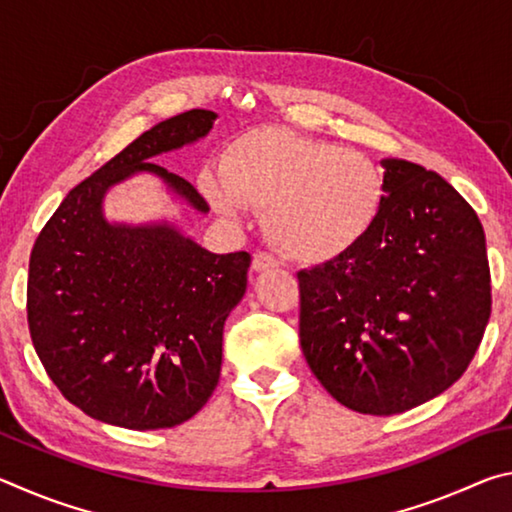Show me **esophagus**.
<instances>
[{
  "label": "esophagus",
  "mask_w": 512,
  "mask_h": 512,
  "mask_svg": "<svg viewBox=\"0 0 512 512\" xmlns=\"http://www.w3.org/2000/svg\"><path fill=\"white\" fill-rule=\"evenodd\" d=\"M275 266H277V262H275L273 255H268V253H255V257H253V271H255V273L271 271V268H275Z\"/></svg>",
  "instance_id": "esophagus-1"
}]
</instances>
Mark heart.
I'll list each match as a JSON object with an SVG mask.
<instances>
[{
  "instance_id": "b5f03b06",
  "label": "heart",
  "mask_w": 512,
  "mask_h": 512,
  "mask_svg": "<svg viewBox=\"0 0 512 512\" xmlns=\"http://www.w3.org/2000/svg\"><path fill=\"white\" fill-rule=\"evenodd\" d=\"M216 210L241 219L266 207V232L298 262L327 264L357 250L381 221L386 176L366 155L284 128L241 135L221 167L198 176Z\"/></svg>"
}]
</instances>
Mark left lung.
Returning <instances> with one entry per match:
<instances>
[{
  "mask_svg": "<svg viewBox=\"0 0 512 512\" xmlns=\"http://www.w3.org/2000/svg\"><path fill=\"white\" fill-rule=\"evenodd\" d=\"M388 201L375 232L336 262L298 273L300 348L336 402L393 415L447 391L490 318L479 216L420 164L381 160Z\"/></svg>",
  "mask_w": 512,
  "mask_h": 512,
  "instance_id": "obj_1",
  "label": "left lung"
}]
</instances>
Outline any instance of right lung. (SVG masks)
I'll return each instance as SVG.
<instances>
[{"label": "right lung", "instance_id": "obj_1", "mask_svg": "<svg viewBox=\"0 0 512 512\" xmlns=\"http://www.w3.org/2000/svg\"><path fill=\"white\" fill-rule=\"evenodd\" d=\"M216 112L160 121L65 196L36 239L27 318L33 348L65 400L94 420L167 429L203 409L221 375L223 325L246 293L250 255L210 253L167 221L103 216V196L153 173L196 212L210 205L155 155L210 133Z\"/></svg>", "mask_w": 512, "mask_h": 512}]
</instances>
